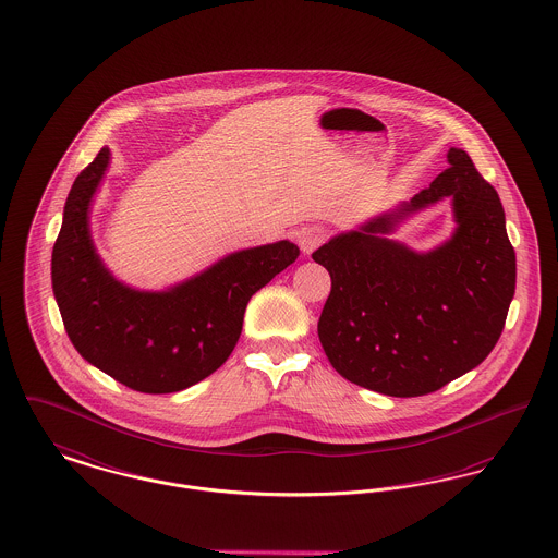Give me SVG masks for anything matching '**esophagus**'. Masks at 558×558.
Wrapping results in <instances>:
<instances>
[{
	"mask_svg": "<svg viewBox=\"0 0 558 558\" xmlns=\"http://www.w3.org/2000/svg\"><path fill=\"white\" fill-rule=\"evenodd\" d=\"M327 240V230L320 228V226H310V228H303L296 235V242L301 246V251L305 255H312L323 242Z\"/></svg>",
	"mask_w": 558,
	"mask_h": 558,
	"instance_id": "1",
	"label": "esophagus"
}]
</instances>
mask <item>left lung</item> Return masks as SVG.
Masks as SVG:
<instances>
[{
  "instance_id": "obj_1",
  "label": "left lung",
  "mask_w": 558,
  "mask_h": 558,
  "mask_svg": "<svg viewBox=\"0 0 558 558\" xmlns=\"http://www.w3.org/2000/svg\"><path fill=\"white\" fill-rule=\"evenodd\" d=\"M449 168L392 215L341 233L312 253L327 267L330 295L318 337L348 381L396 398L436 392L492 354L517 287V255L497 192L463 149ZM459 230L417 256L381 239L396 218L442 196Z\"/></svg>"
}]
</instances>
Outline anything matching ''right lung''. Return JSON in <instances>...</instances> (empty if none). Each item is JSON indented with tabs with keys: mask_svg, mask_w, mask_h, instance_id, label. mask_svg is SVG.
I'll list each match as a JSON object with an SVG mask.
<instances>
[{
	"mask_svg": "<svg viewBox=\"0 0 558 558\" xmlns=\"http://www.w3.org/2000/svg\"><path fill=\"white\" fill-rule=\"evenodd\" d=\"M109 165L102 147L66 196L52 251V289L66 335L82 359L145 393L185 390L230 359L251 296L299 257L293 242L233 253L166 291L138 293L102 267L88 206Z\"/></svg>",
	"mask_w": 558,
	"mask_h": 558,
	"instance_id": "1",
	"label": "right lung"
}]
</instances>
